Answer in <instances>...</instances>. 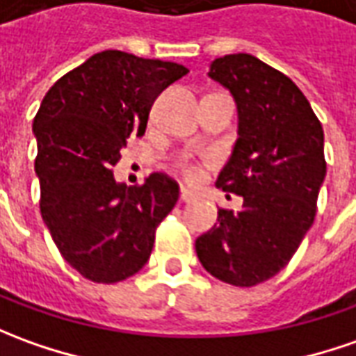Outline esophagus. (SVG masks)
Returning <instances> with one entry per match:
<instances>
[{"instance_id": "1", "label": "esophagus", "mask_w": 356, "mask_h": 356, "mask_svg": "<svg viewBox=\"0 0 356 356\" xmlns=\"http://www.w3.org/2000/svg\"><path fill=\"white\" fill-rule=\"evenodd\" d=\"M181 202H193V200H195V198H197V195H193V193H191V191H188V188H185V187H181Z\"/></svg>"}]
</instances>
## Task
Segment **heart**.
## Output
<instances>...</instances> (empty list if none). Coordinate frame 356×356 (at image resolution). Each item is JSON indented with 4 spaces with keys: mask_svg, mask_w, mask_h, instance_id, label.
Returning <instances> with one entry per match:
<instances>
[{
    "mask_svg": "<svg viewBox=\"0 0 356 356\" xmlns=\"http://www.w3.org/2000/svg\"><path fill=\"white\" fill-rule=\"evenodd\" d=\"M179 171H181V175L188 181H197L200 177V168H198L197 163L193 161L191 158H181L177 163Z\"/></svg>",
    "mask_w": 356,
    "mask_h": 356,
    "instance_id": "1",
    "label": "heart"
}]
</instances>
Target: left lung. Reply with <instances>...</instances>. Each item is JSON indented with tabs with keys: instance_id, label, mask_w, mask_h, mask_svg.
I'll use <instances>...</instances> for the list:
<instances>
[{
	"instance_id": "obj_1",
	"label": "left lung",
	"mask_w": 356,
	"mask_h": 356,
	"mask_svg": "<svg viewBox=\"0 0 356 356\" xmlns=\"http://www.w3.org/2000/svg\"><path fill=\"white\" fill-rule=\"evenodd\" d=\"M238 108V140L216 187L243 198L239 212L195 241L198 261L234 286H255L286 267L314 224L325 179L323 128L308 99L282 72L251 54L210 64Z\"/></svg>"
}]
</instances>
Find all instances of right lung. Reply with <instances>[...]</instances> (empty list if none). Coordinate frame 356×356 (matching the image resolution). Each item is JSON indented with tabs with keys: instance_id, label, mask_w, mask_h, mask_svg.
<instances>
[{
	"instance_id": "add662e5",
	"label": "right lung",
	"mask_w": 356,
	"mask_h": 356,
	"mask_svg": "<svg viewBox=\"0 0 356 356\" xmlns=\"http://www.w3.org/2000/svg\"><path fill=\"white\" fill-rule=\"evenodd\" d=\"M175 62L105 50L60 77L33 122L40 214L62 257L93 282H118L149 259L156 228L177 204L179 185L152 173L118 183L111 168L127 138L146 132L158 95L187 76Z\"/></svg>"
}]
</instances>
